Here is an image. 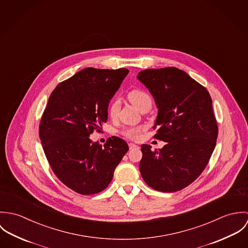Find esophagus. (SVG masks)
Instances as JSON below:
<instances>
[{
  "mask_svg": "<svg viewBox=\"0 0 248 248\" xmlns=\"http://www.w3.org/2000/svg\"><path fill=\"white\" fill-rule=\"evenodd\" d=\"M129 148H130V150H133V149L139 148V146L136 145V144H134V143H129Z\"/></svg>",
  "mask_w": 248,
  "mask_h": 248,
  "instance_id": "1",
  "label": "esophagus"
}]
</instances>
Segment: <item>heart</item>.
<instances>
[{
  "label": "heart",
  "mask_w": 248,
  "mask_h": 248,
  "mask_svg": "<svg viewBox=\"0 0 248 248\" xmlns=\"http://www.w3.org/2000/svg\"><path fill=\"white\" fill-rule=\"evenodd\" d=\"M128 97L130 101L135 105L138 107L140 110L144 109L146 107L151 106L152 105V98L151 96L144 91L142 90H133L129 93ZM120 108V100L118 98H113L108 108V115L111 118H114ZM144 127L142 126H131V127H124L121 129L120 134L124 136L125 138L129 140H138L143 131Z\"/></svg>",
  "instance_id": "1"
}]
</instances>
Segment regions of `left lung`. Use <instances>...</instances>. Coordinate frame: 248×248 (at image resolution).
I'll list each match as a JSON object with an SVG mask.
<instances>
[{
  "label": "left lung",
  "mask_w": 248,
  "mask_h": 248,
  "mask_svg": "<svg viewBox=\"0 0 248 248\" xmlns=\"http://www.w3.org/2000/svg\"><path fill=\"white\" fill-rule=\"evenodd\" d=\"M158 108L155 139L162 149L141 145L140 171L151 188L177 192L202 173L212 155L217 124L208 91L185 71L174 67L139 72Z\"/></svg>",
  "instance_id": "1"
}]
</instances>
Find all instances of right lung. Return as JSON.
<instances>
[{
  "label": "right lung",
  "mask_w": 248,
  "mask_h": 248,
  "mask_svg": "<svg viewBox=\"0 0 248 248\" xmlns=\"http://www.w3.org/2000/svg\"><path fill=\"white\" fill-rule=\"evenodd\" d=\"M128 72L84 69L56 86L43 112L39 137L46 159L56 177L78 194L106 189L129 150L117 137L103 147L90 139L107 122L109 100Z\"/></svg>",
  "instance_id": "right-lung-1"
}]
</instances>
